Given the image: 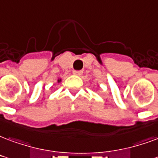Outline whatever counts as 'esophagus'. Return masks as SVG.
<instances>
[{
	"instance_id": "obj_1",
	"label": "esophagus",
	"mask_w": 158,
	"mask_h": 158,
	"mask_svg": "<svg viewBox=\"0 0 158 158\" xmlns=\"http://www.w3.org/2000/svg\"><path fill=\"white\" fill-rule=\"evenodd\" d=\"M73 73L74 75H81L83 73L82 71H73Z\"/></svg>"
}]
</instances>
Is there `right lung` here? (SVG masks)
Wrapping results in <instances>:
<instances>
[{
  "mask_svg": "<svg viewBox=\"0 0 158 158\" xmlns=\"http://www.w3.org/2000/svg\"><path fill=\"white\" fill-rule=\"evenodd\" d=\"M62 81V79H58V80H57V82L58 83H60Z\"/></svg>",
  "mask_w": 158,
  "mask_h": 158,
  "instance_id": "right-lung-1",
  "label": "right lung"
}]
</instances>
